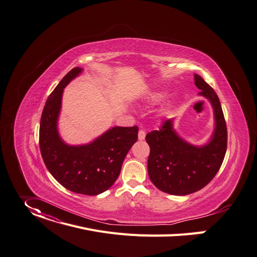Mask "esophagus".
Segmentation results:
<instances>
[{"mask_svg":"<svg viewBox=\"0 0 257 257\" xmlns=\"http://www.w3.org/2000/svg\"><path fill=\"white\" fill-rule=\"evenodd\" d=\"M145 138H146V131L141 129L138 131V139H139V141H144Z\"/></svg>","mask_w":257,"mask_h":257,"instance_id":"1","label":"esophagus"}]
</instances>
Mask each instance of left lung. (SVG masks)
I'll use <instances>...</instances> for the list:
<instances>
[{
  "label": "left lung",
  "instance_id": "1",
  "mask_svg": "<svg viewBox=\"0 0 257 257\" xmlns=\"http://www.w3.org/2000/svg\"><path fill=\"white\" fill-rule=\"evenodd\" d=\"M200 95L211 102L214 109L215 130L211 141L195 147L181 139L173 130L172 120L162 122L158 130L147 134L151 152L148 171L152 182L160 191L184 196L200 191L218 172L227 146V130L219 98L213 88L195 74Z\"/></svg>",
  "mask_w": 257,
  "mask_h": 257
}]
</instances>
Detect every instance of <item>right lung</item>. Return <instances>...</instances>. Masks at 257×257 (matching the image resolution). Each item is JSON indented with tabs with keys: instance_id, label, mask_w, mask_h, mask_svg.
<instances>
[{
	"instance_id": "obj_1",
	"label": "right lung",
	"mask_w": 257,
	"mask_h": 257,
	"mask_svg": "<svg viewBox=\"0 0 257 257\" xmlns=\"http://www.w3.org/2000/svg\"><path fill=\"white\" fill-rule=\"evenodd\" d=\"M82 72L75 67L59 82L45 103L39 144L46 167L52 176L71 192L96 196L114 183L123 161L137 142L138 127H113L85 146H67L59 137L57 119L63 88Z\"/></svg>"
}]
</instances>
